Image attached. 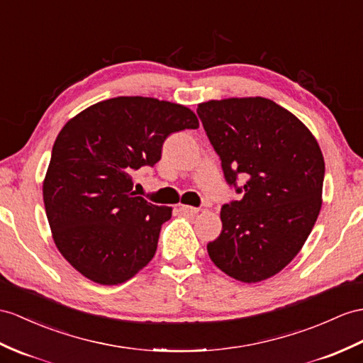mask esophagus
Masks as SVG:
<instances>
[{
    "instance_id": "esophagus-1",
    "label": "esophagus",
    "mask_w": 363,
    "mask_h": 363,
    "mask_svg": "<svg viewBox=\"0 0 363 363\" xmlns=\"http://www.w3.org/2000/svg\"><path fill=\"white\" fill-rule=\"evenodd\" d=\"M179 211L182 212V214H186V216H196V214H199V208L188 206V205H180Z\"/></svg>"
}]
</instances>
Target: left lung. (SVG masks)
I'll return each mask as SVG.
<instances>
[{
  "label": "left lung",
  "instance_id": "left-lung-1",
  "mask_svg": "<svg viewBox=\"0 0 363 363\" xmlns=\"http://www.w3.org/2000/svg\"><path fill=\"white\" fill-rule=\"evenodd\" d=\"M197 113L226 183L242 194L220 211L209 257L245 284L269 279L302 250L320 212V147L296 115L262 96L211 100Z\"/></svg>",
  "mask_w": 363,
  "mask_h": 363
}]
</instances>
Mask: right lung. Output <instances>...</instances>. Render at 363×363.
Instances as JSON below:
<instances>
[{"mask_svg": "<svg viewBox=\"0 0 363 363\" xmlns=\"http://www.w3.org/2000/svg\"><path fill=\"white\" fill-rule=\"evenodd\" d=\"M197 128L191 109L147 96L104 100L66 123L43 199L57 248L78 272L118 285L152 260L172 209L137 196L132 174L160 160L174 132Z\"/></svg>", "mask_w": 363, "mask_h": 363, "instance_id": "obj_1", "label": "right lung"}]
</instances>
